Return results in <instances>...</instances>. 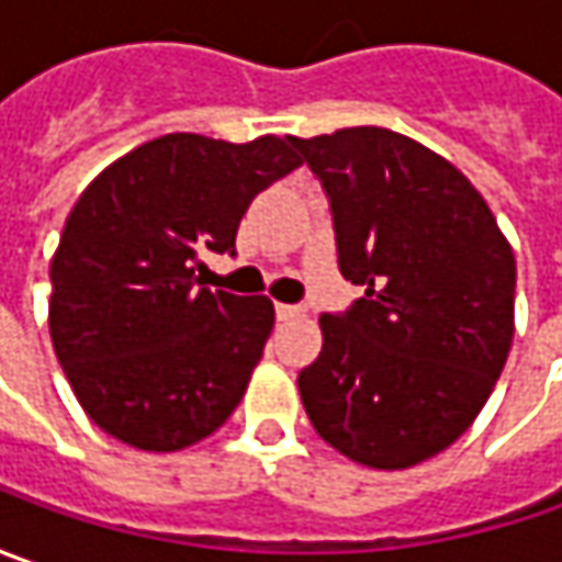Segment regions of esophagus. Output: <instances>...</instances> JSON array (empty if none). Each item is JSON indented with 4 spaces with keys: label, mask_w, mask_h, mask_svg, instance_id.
Masks as SVG:
<instances>
[{
    "label": "esophagus",
    "mask_w": 562,
    "mask_h": 562,
    "mask_svg": "<svg viewBox=\"0 0 562 562\" xmlns=\"http://www.w3.org/2000/svg\"><path fill=\"white\" fill-rule=\"evenodd\" d=\"M303 313H306V310H303L300 303H278V306H274V315H278L281 322H291V318H300V315H303Z\"/></svg>",
    "instance_id": "1"
}]
</instances>
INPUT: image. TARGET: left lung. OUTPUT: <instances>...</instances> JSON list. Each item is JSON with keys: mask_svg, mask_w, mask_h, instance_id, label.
<instances>
[{"mask_svg": "<svg viewBox=\"0 0 562 562\" xmlns=\"http://www.w3.org/2000/svg\"><path fill=\"white\" fill-rule=\"evenodd\" d=\"M331 209L337 269L366 293L325 313L322 353L296 384L344 457L406 469L482 413L513 340L516 262L482 193L384 127L300 140Z\"/></svg>", "mask_w": 562, "mask_h": 562, "instance_id": "obj_1", "label": "left lung"}]
</instances>
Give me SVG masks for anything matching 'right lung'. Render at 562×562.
Listing matches in <instances>:
<instances>
[{"mask_svg": "<svg viewBox=\"0 0 562 562\" xmlns=\"http://www.w3.org/2000/svg\"><path fill=\"white\" fill-rule=\"evenodd\" d=\"M293 168L291 137L165 134L80 193L49 269V335L102 431L168 453L237 409L274 306L209 291L203 256H234L249 203Z\"/></svg>", "mask_w": 562, "mask_h": 562, "instance_id": "right-lung-1", "label": "right lung"}]
</instances>
